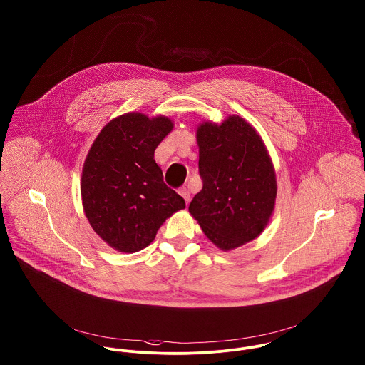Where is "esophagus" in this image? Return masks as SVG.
I'll list each match as a JSON object with an SVG mask.
<instances>
[{
  "label": "esophagus",
  "instance_id": "1",
  "mask_svg": "<svg viewBox=\"0 0 365 365\" xmlns=\"http://www.w3.org/2000/svg\"><path fill=\"white\" fill-rule=\"evenodd\" d=\"M178 194L181 195L182 197H184V200H185V203L188 205L190 203V199H191V194H190V191L185 188V187H182V188H180L178 190Z\"/></svg>",
  "mask_w": 365,
  "mask_h": 365
}]
</instances>
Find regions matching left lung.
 Returning <instances> with one entry per match:
<instances>
[{"mask_svg":"<svg viewBox=\"0 0 365 365\" xmlns=\"http://www.w3.org/2000/svg\"><path fill=\"white\" fill-rule=\"evenodd\" d=\"M202 191L190 213L205 235L222 250L259 237L272 215L275 170L257 131L240 116L196 130Z\"/></svg>","mask_w":365,"mask_h":365,"instance_id":"obj_1","label":"left lung"}]
</instances>
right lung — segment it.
Segmentation results:
<instances>
[{
    "mask_svg": "<svg viewBox=\"0 0 365 365\" xmlns=\"http://www.w3.org/2000/svg\"><path fill=\"white\" fill-rule=\"evenodd\" d=\"M171 130L166 116L125 113L108 123L88 150L80 185L84 213L98 235L119 252L144 249L166 219L185 207L153 159Z\"/></svg>",
    "mask_w": 365,
    "mask_h": 365,
    "instance_id": "1",
    "label": "right lung"
}]
</instances>
